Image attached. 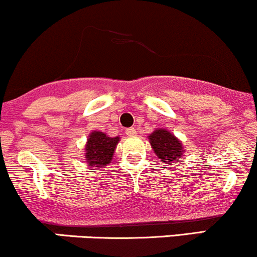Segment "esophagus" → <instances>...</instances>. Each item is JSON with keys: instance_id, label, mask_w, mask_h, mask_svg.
<instances>
[{"instance_id": "1", "label": "esophagus", "mask_w": 257, "mask_h": 257, "mask_svg": "<svg viewBox=\"0 0 257 257\" xmlns=\"http://www.w3.org/2000/svg\"><path fill=\"white\" fill-rule=\"evenodd\" d=\"M126 135H127V136H130V137L136 136V135H137L136 128H135V127H130V128H127V130H126Z\"/></svg>"}]
</instances>
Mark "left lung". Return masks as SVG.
Returning a JSON list of instances; mask_svg holds the SVG:
<instances>
[{
	"label": "left lung",
	"instance_id": "1",
	"mask_svg": "<svg viewBox=\"0 0 257 257\" xmlns=\"http://www.w3.org/2000/svg\"><path fill=\"white\" fill-rule=\"evenodd\" d=\"M152 150L165 164L172 165L184 154L183 143L168 130L158 128L148 136Z\"/></svg>",
	"mask_w": 257,
	"mask_h": 257
}]
</instances>
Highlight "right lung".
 <instances>
[{
	"mask_svg": "<svg viewBox=\"0 0 257 257\" xmlns=\"http://www.w3.org/2000/svg\"><path fill=\"white\" fill-rule=\"evenodd\" d=\"M120 137H109L104 132L93 131L85 145V161L94 168L106 167L111 162Z\"/></svg>",
	"mask_w": 257,
	"mask_h": 257,
	"instance_id": "1",
	"label": "right lung"
}]
</instances>
